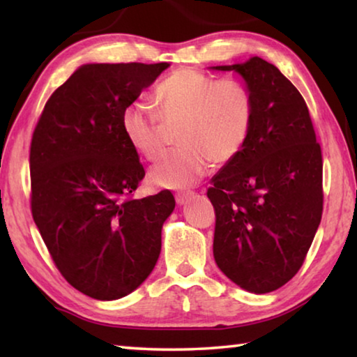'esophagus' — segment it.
<instances>
[{"label":"esophagus","mask_w":357,"mask_h":357,"mask_svg":"<svg viewBox=\"0 0 357 357\" xmlns=\"http://www.w3.org/2000/svg\"><path fill=\"white\" fill-rule=\"evenodd\" d=\"M192 195H193V192H181L176 195V203L179 204V206H183V204H185L190 200Z\"/></svg>","instance_id":"esophagus-1"}]
</instances>
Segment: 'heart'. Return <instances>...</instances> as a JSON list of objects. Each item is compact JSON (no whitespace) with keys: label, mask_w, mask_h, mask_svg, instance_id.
Masks as SVG:
<instances>
[{"label":"heart","mask_w":357,"mask_h":357,"mask_svg":"<svg viewBox=\"0 0 357 357\" xmlns=\"http://www.w3.org/2000/svg\"><path fill=\"white\" fill-rule=\"evenodd\" d=\"M157 113L135 100L121 113L126 140L144 159L165 154V126L178 128L179 149L151 168V183L165 189H187L208 172L244 149L253 124L250 89L238 80H217L195 69H178L157 84Z\"/></svg>","instance_id":"heart-1"}]
</instances>
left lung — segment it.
Here are the masks:
<instances>
[{
    "label": "left lung",
    "mask_w": 357,
    "mask_h": 357,
    "mask_svg": "<svg viewBox=\"0 0 357 357\" xmlns=\"http://www.w3.org/2000/svg\"><path fill=\"white\" fill-rule=\"evenodd\" d=\"M209 69L236 72L255 108L244 149L211 179L214 259L245 291L271 293L301 269L321 222V148L305 100L274 64Z\"/></svg>",
    "instance_id": "8db88e82"
}]
</instances>
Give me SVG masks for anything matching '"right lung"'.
Listing matches in <instances>:
<instances>
[{
    "instance_id": "obj_1",
    "label": "right lung",
    "mask_w": 357,
    "mask_h": 357,
    "mask_svg": "<svg viewBox=\"0 0 357 357\" xmlns=\"http://www.w3.org/2000/svg\"><path fill=\"white\" fill-rule=\"evenodd\" d=\"M168 63L83 64L47 100L29 170L36 227L72 287L98 301L130 294L153 273L170 190L132 200L144 176L121 113Z\"/></svg>"
}]
</instances>
